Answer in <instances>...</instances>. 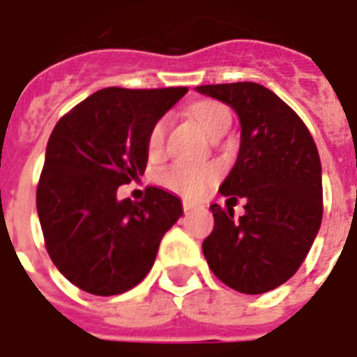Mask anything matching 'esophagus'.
I'll return each instance as SVG.
<instances>
[{
  "label": "esophagus",
  "mask_w": 357,
  "mask_h": 357,
  "mask_svg": "<svg viewBox=\"0 0 357 357\" xmlns=\"http://www.w3.org/2000/svg\"><path fill=\"white\" fill-rule=\"evenodd\" d=\"M197 208H201V206H199V204H195V202H189V201L183 202V210H185V214H189V212H193V210Z\"/></svg>",
  "instance_id": "obj_1"
}]
</instances>
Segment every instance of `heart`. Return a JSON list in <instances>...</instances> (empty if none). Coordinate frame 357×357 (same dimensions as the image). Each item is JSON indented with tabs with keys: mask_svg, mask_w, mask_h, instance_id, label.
Wrapping results in <instances>:
<instances>
[{
	"mask_svg": "<svg viewBox=\"0 0 357 357\" xmlns=\"http://www.w3.org/2000/svg\"><path fill=\"white\" fill-rule=\"evenodd\" d=\"M189 116L201 126L210 137L225 133L231 126L229 109L216 101H199L189 107ZM164 135H166V118L156 120L147 135V153L151 158L162 155ZM216 179V170L208 166H191V164H172L158 174V183L174 193L199 199L208 185Z\"/></svg>",
	"mask_w": 357,
	"mask_h": 357,
	"instance_id": "b5f03b06",
	"label": "heart"
}]
</instances>
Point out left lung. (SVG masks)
Returning <instances> with one entry per match:
<instances>
[{
    "instance_id": "1",
    "label": "left lung",
    "mask_w": 357,
    "mask_h": 357,
    "mask_svg": "<svg viewBox=\"0 0 357 357\" xmlns=\"http://www.w3.org/2000/svg\"><path fill=\"white\" fill-rule=\"evenodd\" d=\"M225 102L241 124L237 160L220 193L245 199V214L210 204L214 229L202 252L214 275L245 294L289 281L310 252L323 216L321 160L294 110L255 82L199 86Z\"/></svg>"
}]
</instances>
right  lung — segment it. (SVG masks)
Wrapping results in <instances>:
<instances>
[{
	"label": "right lung",
	"mask_w": 357,
	"mask_h": 357,
	"mask_svg": "<svg viewBox=\"0 0 357 357\" xmlns=\"http://www.w3.org/2000/svg\"><path fill=\"white\" fill-rule=\"evenodd\" d=\"M187 88H105L61 118L36 193L45 248L82 291L112 296L141 283L164 233L183 214L178 195L149 187L141 202L118 187L143 176L147 135Z\"/></svg>",
	"instance_id": "1"
}]
</instances>
